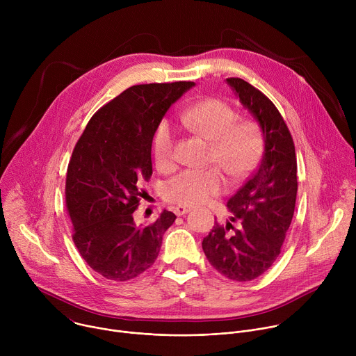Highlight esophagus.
I'll list each match as a JSON object with an SVG mask.
<instances>
[{
    "label": "esophagus",
    "instance_id": "esophagus-1",
    "mask_svg": "<svg viewBox=\"0 0 356 356\" xmlns=\"http://www.w3.org/2000/svg\"><path fill=\"white\" fill-rule=\"evenodd\" d=\"M191 210V207H186V206H179V207H175V214L177 216V217H181V216H184V214H187L188 211Z\"/></svg>",
    "mask_w": 356,
    "mask_h": 356
}]
</instances>
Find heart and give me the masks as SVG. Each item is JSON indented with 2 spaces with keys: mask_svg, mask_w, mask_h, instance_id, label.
<instances>
[{
  "mask_svg": "<svg viewBox=\"0 0 356 356\" xmlns=\"http://www.w3.org/2000/svg\"><path fill=\"white\" fill-rule=\"evenodd\" d=\"M231 107L220 99L207 98L181 113L183 124L195 135L211 143L210 162L217 163L231 180L249 177L264 154V138L252 121L235 122ZM154 155L159 170L175 169V129L170 121L159 122L154 135ZM225 177L218 168L184 170L165 186L163 195L179 206H197L225 190Z\"/></svg>",
  "mask_w": 356,
  "mask_h": 356,
  "instance_id": "b5f03b06",
  "label": "heart"
}]
</instances>
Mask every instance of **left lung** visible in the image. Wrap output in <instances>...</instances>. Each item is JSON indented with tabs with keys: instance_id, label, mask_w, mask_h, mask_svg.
Returning a JSON list of instances; mask_svg holds the SVG:
<instances>
[{
	"instance_id": "obj_1",
	"label": "left lung",
	"mask_w": 356,
	"mask_h": 356,
	"mask_svg": "<svg viewBox=\"0 0 356 356\" xmlns=\"http://www.w3.org/2000/svg\"><path fill=\"white\" fill-rule=\"evenodd\" d=\"M264 136L259 168L227 202L232 216L202 239L209 262L221 275L248 282L277 259L291 224L297 195V162L291 135L272 101L242 79H227ZM237 227H234L233 224Z\"/></svg>"
}]
</instances>
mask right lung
Here are the masks:
<instances>
[{"label": "right lung", "instance_id": "1", "mask_svg": "<svg viewBox=\"0 0 356 356\" xmlns=\"http://www.w3.org/2000/svg\"><path fill=\"white\" fill-rule=\"evenodd\" d=\"M191 81L132 86L88 121L67 168L66 206L73 241L87 265L115 282L154 265L176 216L163 210L138 227V183L152 176V142L159 122Z\"/></svg>", "mask_w": 356, "mask_h": 356}]
</instances>
